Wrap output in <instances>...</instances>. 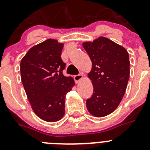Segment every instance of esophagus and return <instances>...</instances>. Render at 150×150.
Segmentation results:
<instances>
[{"label":"esophagus","instance_id":"esophagus-1","mask_svg":"<svg viewBox=\"0 0 150 150\" xmlns=\"http://www.w3.org/2000/svg\"><path fill=\"white\" fill-rule=\"evenodd\" d=\"M74 80H75V82H76V83H78V82H79V81H80L81 79L83 78V75H82V74H77V75H75V76H74Z\"/></svg>","mask_w":150,"mask_h":150}]
</instances>
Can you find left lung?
<instances>
[{
	"instance_id": "obj_1",
	"label": "left lung",
	"mask_w": 150,
	"mask_h": 150,
	"mask_svg": "<svg viewBox=\"0 0 150 150\" xmlns=\"http://www.w3.org/2000/svg\"><path fill=\"white\" fill-rule=\"evenodd\" d=\"M82 46L91 60L88 76L94 87L86 106L93 116L102 117L112 113L124 95L129 78V53L123 47L103 36L83 42Z\"/></svg>"
}]
</instances>
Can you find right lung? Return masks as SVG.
I'll use <instances>...</instances> for the list:
<instances>
[{"instance_id": "right-lung-1", "label": "right lung", "mask_w": 150, "mask_h": 150, "mask_svg": "<svg viewBox=\"0 0 150 150\" xmlns=\"http://www.w3.org/2000/svg\"><path fill=\"white\" fill-rule=\"evenodd\" d=\"M63 45L49 38L30 48L21 61V77L29 102L35 115L47 122L63 117L65 96L75 85L71 76L62 74Z\"/></svg>"}]
</instances>
